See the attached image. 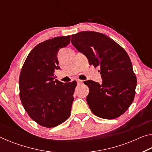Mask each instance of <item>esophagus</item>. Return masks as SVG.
<instances>
[{"instance_id":"obj_1","label":"esophagus","mask_w":152,"mask_h":152,"mask_svg":"<svg viewBox=\"0 0 152 152\" xmlns=\"http://www.w3.org/2000/svg\"><path fill=\"white\" fill-rule=\"evenodd\" d=\"M77 83H78V84H82V82H83V80H77Z\"/></svg>"}]
</instances>
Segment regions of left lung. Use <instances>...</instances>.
Returning a JSON list of instances; mask_svg holds the SVG:
<instances>
[{
	"instance_id": "obj_1",
	"label": "left lung",
	"mask_w": 152,
	"mask_h": 152,
	"mask_svg": "<svg viewBox=\"0 0 152 152\" xmlns=\"http://www.w3.org/2000/svg\"><path fill=\"white\" fill-rule=\"evenodd\" d=\"M71 42L86 56L90 65L101 69L102 84L84 82L89 88L86 101L91 111L105 119L119 117L135 95L137 78L129 56L121 46L101 33L80 32L72 35Z\"/></svg>"
}]
</instances>
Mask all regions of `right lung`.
Here are the masks:
<instances>
[{
	"label": "right lung",
	"instance_id": "right-lung-1",
	"mask_svg": "<svg viewBox=\"0 0 152 152\" xmlns=\"http://www.w3.org/2000/svg\"><path fill=\"white\" fill-rule=\"evenodd\" d=\"M70 42V35L40 43L31 51L19 76V96L25 110L42 127H54L70 117L77 83H63L53 77L60 69L57 53Z\"/></svg>",
	"mask_w": 152,
	"mask_h": 152
}]
</instances>
